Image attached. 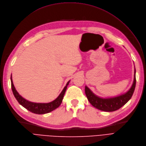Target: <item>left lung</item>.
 <instances>
[{
    "label": "left lung",
    "mask_w": 146,
    "mask_h": 146,
    "mask_svg": "<svg viewBox=\"0 0 146 146\" xmlns=\"http://www.w3.org/2000/svg\"><path fill=\"white\" fill-rule=\"evenodd\" d=\"M136 70H134V78L130 89L124 94L113 98H102L95 95L89 88L85 86L86 95L89 102L96 108L104 111H114L123 106L131 98L136 85Z\"/></svg>",
    "instance_id": "1"
}]
</instances>
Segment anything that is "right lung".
Listing matches in <instances>:
<instances>
[{
	"instance_id": "right-lung-1",
	"label": "right lung",
	"mask_w": 146,
	"mask_h": 146,
	"mask_svg": "<svg viewBox=\"0 0 146 146\" xmlns=\"http://www.w3.org/2000/svg\"><path fill=\"white\" fill-rule=\"evenodd\" d=\"M11 88H12L13 94L17 101H18L20 105H21L23 107H25L27 110L30 111L31 112L33 113L37 114H44L46 113H48L59 107L62 102L64 95H65L67 87L70 82V81H68L65 87H64V89L60 93L59 96L53 101L50 102L49 103H35L29 101L25 100V98H23L21 95H20L19 93L16 90L14 86L12 79V75H11Z\"/></svg>"
}]
</instances>
